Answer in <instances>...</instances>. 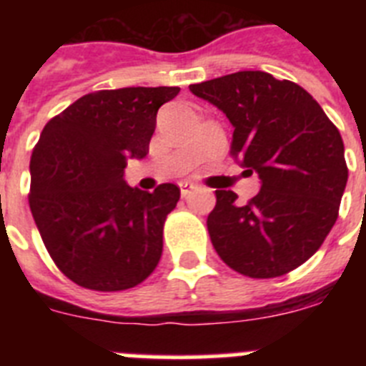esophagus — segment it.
Instances as JSON below:
<instances>
[{
	"mask_svg": "<svg viewBox=\"0 0 366 366\" xmlns=\"http://www.w3.org/2000/svg\"><path fill=\"white\" fill-rule=\"evenodd\" d=\"M194 189H198V187L194 185V183H189V181H181L179 183V190H181V196H183V198H187V196H189Z\"/></svg>",
	"mask_w": 366,
	"mask_h": 366,
	"instance_id": "obj_1",
	"label": "esophagus"
}]
</instances>
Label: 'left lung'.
<instances>
[{"instance_id": "left-lung-1", "label": "left lung", "mask_w": 366, "mask_h": 366, "mask_svg": "<svg viewBox=\"0 0 366 366\" xmlns=\"http://www.w3.org/2000/svg\"><path fill=\"white\" fill-rule=\"evenodd\" d=\"M232 124L231 155L258 174L245 205L216 190L207 229L216 253L251 279L290 273L321 247L347 187L345 144L335 124L299 84L264 71H238L192 84Z\"/></svg>"}]
</instances>
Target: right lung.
Listing matches in <instances>:
<instances>
[{
    "mask_svg": "<svg viewBox=\"0 0 366 366\" xmlns=\"http://www.w3.org/2000/svg\"><path fill=\"white\" fill-rule=\"evenodd\" d=\"M179 87H121L80 97L51 119L31 155V205L58 269L95 292L130 290L163 253V225L179 199L126 185L128 159H143L157 109Z\"/></svg>",
    "mask_w": 366,
    "mask_h": 366,
    "instance_id": "add662e5",
    "label": "right lung"
}]
</instances>
